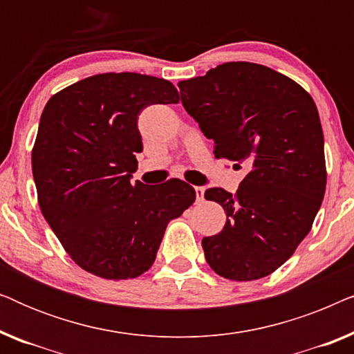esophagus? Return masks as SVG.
<instances>
[{"label": "esophagus", "mask_w": 354, "mask_h": 354, "mask_svg": "<svg viewBox=\"0 0 354 354\" xmlns=\"http://www.w3.org/2000/svg\"><path fill=\"white\" fill-rule=\"evenodd\" d=\"M195 193H196V201L205 200V188H203V187H195Z\"/></svg>", "instance_id": "obj_1"}]
</instances>
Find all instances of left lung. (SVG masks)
<instances>
[{
  "instance_id": "1",
  "label": "left lung",
  "mask_w": 354,
  "mask_h": 354,
  "mask_svg": "<svg viewBox=\"0 0 354 354\" xmlns=\"http://www.w3.org/2000/svg\"><path fill=\"white\" fill-rule=\"evenodd\" d=\"M178 88L216 158L248 167L235 195L205 193L227 214L224 229L201 241L207 264L236 282L266 277L309 234L326 193L316 104L297 82L254 62H225Z\"/></svg>"
}]
</instances>
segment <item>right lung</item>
<instances>
[{"mask_svg":"<svg viewBox=\"0 0 354 354\" xmlns=\"http://www.w3.org/2000/svg\"><path fill=\"white\" fill-rule=\"evenodd\" d=\"M178 100L171 82L109 72L61 90L43 109L32 149L38 205L86 272L109 280L147 272L169 222L195 201L193 187L178 178L130 182L143 149L138 114Z\"/></svg>","mask_w":354,"mask_h":354,"instance_id":"right-lung-1","label":"right lung"}]
</instances>
